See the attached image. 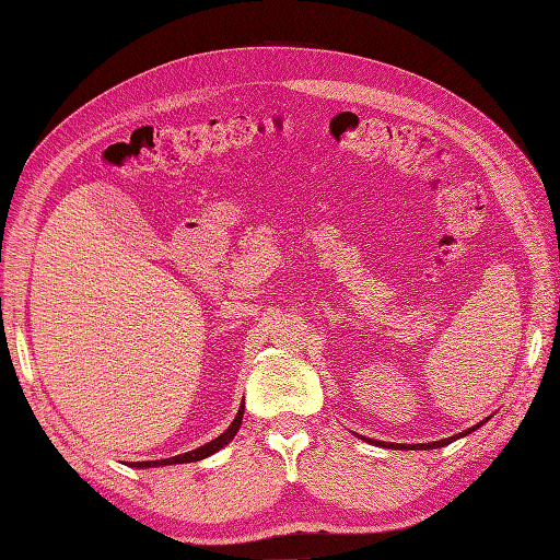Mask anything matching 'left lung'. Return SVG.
I'll use <instances>...</instances> for the list:
<instances>
[{
  "mask_svg": "<svg viewBox=\"0 0 560 560\" xmlns=\"http://www.w3.org/2000/svg\"><path fill=\"white\" fill-rule=\"evenodd\" d=\"M489 420V418H487ZM487 420H482V422H487ZM482 422L480 424H475V427H470V429H466V431H462V433H457V436H450V439H443V441H436V443H420V445H410V450H436V447H443V445H450L452 441H457V439H464V436H468L470 431H475V429H480L482 427ZM362 441H369V439H362ZM369 443H376V445H383L381 441H369ZM395 447H408V445H395Z\"/></svg>",
  "mask_w": 560,
  "mask_h": 560,
  "instance_id": "obj_1",
  "label": "left lung"
}]
</instances>
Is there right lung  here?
I'll return each instance as SVG.
<instances>
[{
	"mask_svg": "<svg viewBox=\"0 0 560 560\" xmlns=\"http://www.w3.org/2000/svg\"><path fill=\"white\" fill-rule=\"evenodd\" d=\"M242 416H244V406H240L235 420L231 422V427H228V429L221 433L219 439H214V441H210V443H205V445H200V447H196V450H191V452H184V454H177V457L159 459V462H131L129 466H133V468H154V466H171V464H191V462H200V459H205V457H210V454L219 452L223 445H228V443H231V441L235 439V433H237V429H240V424H242Z\"/></svg>",
	"mask_w": 560,
	"mask_h": 560,
	"instance_id": "right-lung-1",
	"label": "right lung"
}]
</instances>
